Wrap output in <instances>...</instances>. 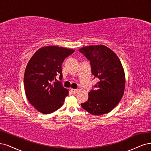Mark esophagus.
Here are the masks:
<instances>
[{"mask_svg":"<svg viewBox=\"0 0 151 151\" xmlns=\"http://www.w3.org/2000/svg\"><path fill=\"white\" fill-rule=\"evenodd\" d=\"M78 91V89H71V91L73 94H75L76 93H77Z\"/></svg>","mask_w":151,"mask_h":151,"instance_id":"obj_1","label":"esophagus"}]
</instances>
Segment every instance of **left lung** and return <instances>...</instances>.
Listing matches in <instances>:
<instances>
[{
    "label": "left lung",
    "mask_w": 151,
    "mask_h": 151,
    "mask_svg": "<svg viewBox=\"0 0 151 151\" xmlns=\"http://www.w3.org/2000/svg\"><path fill=\"white\" fill-rule=\"evenodd\" d=\"M90 61L91 73L99 81L88 93V99L81 104L90 114L101 115L113 110L122 97L125 73L115 53L104 45L85 46L78 50Z\"/></svg>",
    "instance_id": "1"
}]
</instances>
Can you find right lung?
Returning a JSON list of instances; mask_svg holds the SVG:
<instances>
[{
    "label": "right lung",
    "mask_w": 151,
    "mask_h": 151,
    "mask_svg": "<svg viewBox=\"0 0 151 151\" xmlns=\"http://www.w3.org/2000/svg\"><path fill=\"white\" fill-rule=\"evenodd\" d=\"M75 50L55 46L39 49L28 62L24 86L29 103L44 114L54 112L64 104L68 90L63 87L61 65Z\"/></svg>",
    "instance_id": "right-lung-1"
}]
</instances>
